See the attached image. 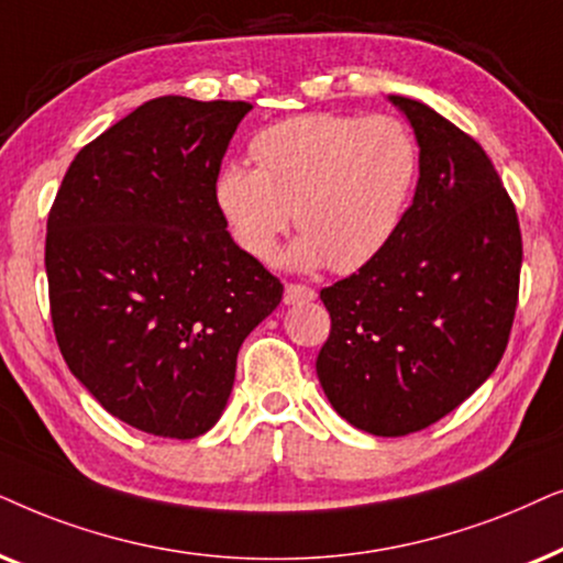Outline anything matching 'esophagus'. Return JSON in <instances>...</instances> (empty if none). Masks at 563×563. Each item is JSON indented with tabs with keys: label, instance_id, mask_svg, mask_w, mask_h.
I'll list each match as a JSON object with an SVG mask.
<instances>
[{
	"label": "esophagus",
	"instance_id": "obj_1",
	"mask_svg": "<svg viewBox=\"0 0 563 563\" xmlns=\"http://www.w3.org/2000/svg\"><path fill=\"white\" fill-rule=\"evenodd\" d=\"M313 298H317V290L309 286H298V283H288L286 294H283V301H286L288 306L309 303V301H313Z\"/></svg>",
	"mask_w": 563,
	"mask_h": 563
}]
</instances>
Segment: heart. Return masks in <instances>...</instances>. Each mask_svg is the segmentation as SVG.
Wrapping results in <instances>:
<instances>
[{
	"mask_svg": "<svg viewBox=\"0 0 563 563\" xmlns=\"http://www.w3.org/2000/svg\"><path fill=\"white\" fill-rule=\"evenodd\" d=\"M257 167L231 159L213 200L231 239L254 260L273 257L290 223L303 234L286 262L357 273L399 234L419 175V148L401 120L309 112L252 139Z\"/></svg>",
	"mask_w": 563,
	"mask_h": 563,
	"instance_id": "obj_1",
	"label": "heart"
}]
</instances>
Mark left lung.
Listing matches in <instances>:
<instances>
[{
    "instance_id": "obj_1",
    "label": "left lung",
    "mask_w": 563,
    "mask_h": 563,
    "mask_svg": "<svg viewBox=\"0 0 563 563\" xmlns=\"http://www.w3.org/2000/svg\"><path fill=\"white\" fill-rule=\"evenodd\" d=\"M388 100L419 146L415 200L371 265L321 290L332 332L317 376L352 427L401 438L443 419L499 365L522 239L484 148L424 102Z\"/></svg>"
}]
</instances>
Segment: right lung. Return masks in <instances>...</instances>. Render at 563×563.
<instances>
[{"instance_id":"obj_1","label":"right lung","mask_w":563,"mask_h":563,"mask_svg":"<svg viewBox=\"0 0 563 563\" xmlns=\"http://www.w3.org/2000/svg\"><path fill=\"white\" fill-rule=\"evenodd\" d=\"M250 102L156 97L71 162L48 216L56 342L120 422L192 440L227 409L246 334L283 286L242 252L213 200Z\"/></svg>"}]
</instances>
